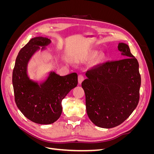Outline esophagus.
<instances>
[{"label": "esophagus", "instance_id": "34e87169", "mask_svg": "<svg viewBox=\"0 0 154 154\" xmlns=\"http://www.w3.org/2000/svg\"><path fill=\"white\" fill-rule=\"evenodd\" d=\"M78 80V83H79V84H81L82 82L83 81V80H84V76H83V74H79Z\"/></svg>", "mask_w": 154, "mask_h": 154}]
</instances>
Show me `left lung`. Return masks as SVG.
Segmentation results:
<instances>
[{
    "label": "left lung",
    "mask_w": 154,
    "mask_h": 154,
    "mask_svg": "<svg viewBox=\"0 0 154 154\" xmlns=\"http://www.w3.org/2000/svg\"><path fill=\"white\" fill-rule=\"evenodd\" d=\"M118 48L126 58L94 66L87 71V78L82 83L87 115L101 128L122 124L139 100L141 76L137 60L127 44L119 43Z\"/></svg>",
    "instance_id": "left-lung-1"
}]
</instances>
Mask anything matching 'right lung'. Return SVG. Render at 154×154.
I'll use <instances>...</instances> for the list:
<instances>
[{"mask_svg": "<svg viewBox=\"0 0 154 154\" xmlns=\"http://www.w3.org/2000/svg\"><path fill=\"white\" fill-rule=\"evenodd\" d=\"M50 39L38 36L31 39L22 48L16 58L13 71V86L17 107L31 122L49 125L62 114V101L78 85L76 72L61 76L51 72L47 80L40 83L31 80L27 73V64L37 50L44 49Z\"/></svg>", "mask_w": 154, "mask_h": 154, "instance_id": "1", "label": "right lung"}]
</instances>
